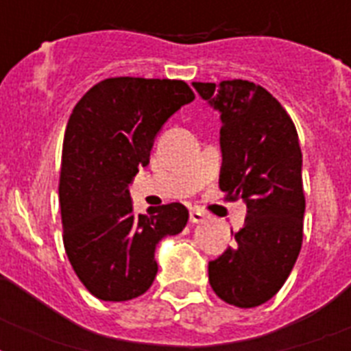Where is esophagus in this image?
<instances>
[{
	"label": "esophagus",
	"instance_id": "1",
	"mask_svg": "<svg viewBox=\"0 0 351 351\" xmlns=\"http://www.w3.org/2000/svg\"><path fill=\"white\" fill-rule=\"evenodd\" d=\"M206 219H208V217H206V213L200 211V209H191V211H189V222H193V224H200V222H204Z\"/></svg>",
	"mask_w": 351,
	"mask_h": 351
}]
</instances>
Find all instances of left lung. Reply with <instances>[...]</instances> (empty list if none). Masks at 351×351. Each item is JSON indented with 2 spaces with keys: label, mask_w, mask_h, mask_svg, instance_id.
<instances>
[{
  "label": "left lung",
  "mask_w": 351,
  "mask_h": 351,
  "mask_svg": "<svg viewBox=\"0 0 351 351\" xmlns=\"http://www.w3.org/2000/svg\"><path fill=\"white\" fill-rule=\"evenodd\" d=\"M193 87L222 121L220 189L247 208L237 244L209 262V284L228 304L255 308L282 288L302 245L306 200L297 129L253 82H193Z\"/></svg>",
  "instance_id": "obj_1"
}]
</instances>
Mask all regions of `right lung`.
I'll return each instance as SVG.
<instances>
[{
    "label": "right lung",
    "mask_w": 351,
    "mask_h": 351,
    "mask_svg": "<svg viewBox=\"0 0 351 351\" xmlns=\"http://www.w3.org/2000/svg\"><path fill=\"white\" fill-rule=\"evenodd\" d=\"M195 100L180 80L109 78L76 104L63 138L60 206L71 266L100 300L145 293L160 240L178 234L189 213L180 202L134 213L129 184L149 164L154 138Z\"/></svg>",
    "instance_id": "1"
}]
</instances>
